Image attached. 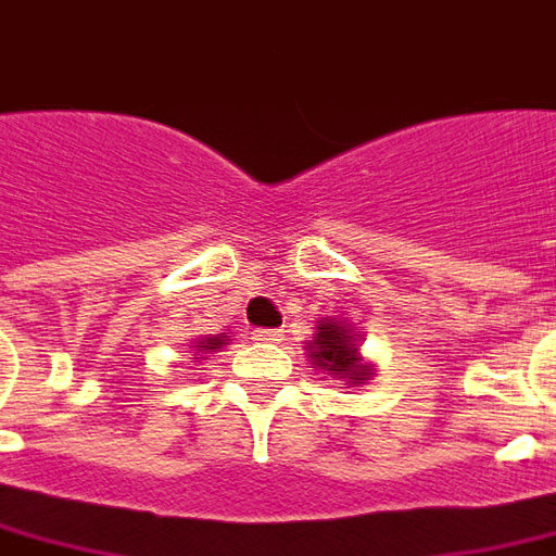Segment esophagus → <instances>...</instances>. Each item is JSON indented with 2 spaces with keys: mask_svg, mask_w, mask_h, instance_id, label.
Segmentation results:
<instances>
[{
  "mask_svg": "<svg viewBox=\"0 0 556 556\" xmlns=\"http://www.w3.org/2000/svg\"><path fill=\"white\" fill-rule=\"evenodd\" d=\"M279 331H270V328H262V331H252V340L255 343H279Z\"/></svg>",
  "mask_w": 556,
  "mask_h": 556,
  "instance_id": "esophagus-1",
  "label": "esophagus"
}]
</instances>
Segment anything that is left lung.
<instances>
[{
	"label": "left lung",
	"instance_id": "left-lung-1",
	"mask_svg": "<svg viewBox=\"0 0 556 556\" xmlns=\"http://www.w3.org/2000/svg\"><path fill=\"white\" fill-rule=\"evenodd\" d=\"M361 337L358 328H352L345 318L325 316L316 321V333L313 340H306V358L316 370L328 372L343 388H361L372 379L376 364L361 355Z\"/></svg>",
	"mask_w": 556,
	"mask_h": 556
}]
</instances>
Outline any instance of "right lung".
<instances>
[{"label": "right lung", "mask_w": 556, "mask_h": 556, "mask_svg": "<svg viewBox=\"0 0 556 556\" xmlns=\"http://www.w3.org/2000/svg\"><path fill=\"white\" fill-rule=\"evenodd\" d=\"M223 345H228V337H225V333H204V337L192 340L189 352H195V355H201V361H207V355H211V352H219Z\"/></svg>", "instance_id": "right-lung-1"}]
</instances>
